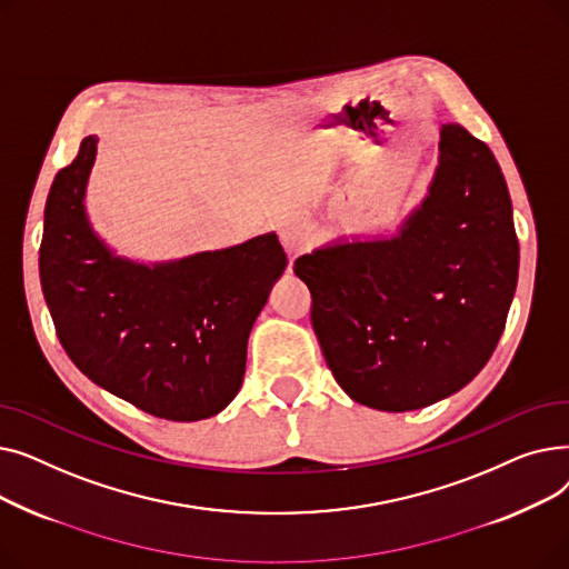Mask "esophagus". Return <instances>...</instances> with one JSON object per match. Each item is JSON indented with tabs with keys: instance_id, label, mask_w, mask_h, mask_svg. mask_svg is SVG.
Wrapping results in <instances>:
<instances>
[{
	"instance_id": "obj_1",
	"label": "esophagus",
	"mask_w": 569,
	"mask_h": 569,
	"mask_svg": "<svg viewBox=\"0 0 569 569\" xmlns=\"http://www.w3.org/2000/svg\"><path fill=\"white\" fill-rule=\"evenodd\" d=\"M279 239L281 244L286 247V251L290 256H297L302 253L305 249H309L311 239H313V232L311 228L302 221V219H283L281 226H279Z\"/></svg>"
}]
</instances>
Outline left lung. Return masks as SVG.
Returning <instances> with one entry per match:
<instances>
[{
	"label": "left lung",
	"instance_id": "1",
	"mask_svg": "<svg viewBox=\"0 0 569 569\" xmlns=\"http://www.w3.org/2000/svg\"><path fill=\"white\" fill-rule=\"evenodd\" d=\"M429 191L387 239H335L295 260L327 367L357 403L406 412L485 369L519 277L512 200L491 149L442 124Z\"/></svg>",
	"mask_w": 569,
	"mask_h": 569
}]
</instances>
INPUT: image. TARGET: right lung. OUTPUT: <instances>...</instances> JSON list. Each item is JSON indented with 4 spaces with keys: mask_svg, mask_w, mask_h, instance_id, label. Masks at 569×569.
<instances>
[{
    "mask_svg": "<svg viewBox=\"0 0 569 569\" xmlns=\"http://www.w3.org/2000/svg\"><path fill=\"white\" fill-rule=\"evenodd\" d=\"M97 142H80L46 202L39 274L57 339L110 395L163 420H204L242 387L251 327L288 258L277 232L154 264L117 256L84 209Z\"/></svg>",
    "mask_w": 569,
    "mask_h": 569,
    "instance_id": "right-lung-1",
    "label": "right lung"
}]
</instances>
